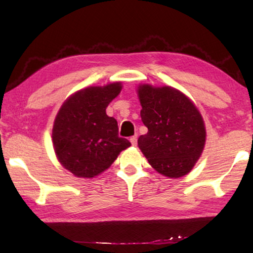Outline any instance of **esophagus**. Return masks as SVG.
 <instances>
[{"instance_id":"34e87169","label":"esophagus","mask_w":253,"mask_h":253,"mask_svg":"<svg viewBox=\"0 0 253 253\" xmlns=\"http://www.w3.org/2000/svg\"><path fill=\"white\" fill-rule=\"evenodd\" d=\"M129 140H130V143H131L132 146H136V145H137V135L131 136Z\"/></svg>"}]
</instances>
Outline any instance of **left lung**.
<instances>
[{"label":"left lung","mask_w":253,"mask_h":253,"mask_svg":"<svg viewBox=\"0 0 253 253\" xmlns=\"http://www.w3.org/2000/svg\"><path fill=\"white\" fill-rule=\"evenodd\" d=\"M140 117L147 134L139 136L138 147L149 164L168 177L191 172L203 152L205 126L199 109L177 89L140 84Z\"/></svg>","instance_id":"obj_1"}]
</instances>
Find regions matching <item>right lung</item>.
Wrapping results in <instances>:
<instances>
[{"instance_id": "right-lung-1", "label": "right lung", "mask_w": 253, "mask_h": 253, "mask_svg": "<svg viewBox=\"0 0 253 253\" xmlns=\"http://www.w3.org/2000/svg\"><path fill=\"white\" fill-rule=\"evenodd\" d=\"M121 90V83L81 89L60 108L52 129L53 148L61 165L75 176H97L130 146L129 140L118 136L116 119L106 114Z\"/></svg>"}]
</instances>
